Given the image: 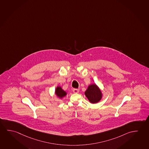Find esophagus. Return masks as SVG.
Listing matches in <instances>:
<instances>
[{
	"label": "esophagus",
	"mask_w": 149,
	"mask_h": 149,
	"mask_svg": "<svg viewBox=\"0 0 149 149\" xmlns=\"http://www.w3.org/2000/svg\"><path fill=\"white\" fill-rule=\"evenodd\" d=\"M79 92V89H77V88H74L73 89V92L74 93H78Z\"/></svg>",
	"instance_id": "34e87169"
}]
</instances>
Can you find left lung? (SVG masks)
Here are the masks:
<instances>
[{"mask_svg": "<svg viewBox=\"0 0 149 149\" xmlns=\"http://www.w3.org/2000/svg\"><path fill=\"white\" fill-rule=\"evenodd\" d=\"M85 95L89 101L93 104L97 103L102 98V93L95 84L90 85L85 91Z\"/></svg>", "mask_w": 149, "mask_h": 149, "instance_id": "obj_1", "label": "left lung"}]
</instances>
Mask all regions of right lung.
<instances>
[{"label":"right lung","mask_w":149,"mask_h":149,"mask_svg":"<svg viewBox=\"0 0 149 149\" xmlns=\"http://www.w3.org/2000/svg\"><path fill=\"white\" fill-rule=\"evenodd\" d=\"M55 94L60 98H62V97H64L66 95V93L63 90L61 89V87H57L55 91Z\"/></svg>","instance_id":"add662e5"}]
</instances>
